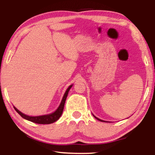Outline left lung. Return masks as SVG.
I'll return each instance as SVG.
<instances>
[{
	"instance_id": "1",
	"label": "left lung",
	"mask_w": 155,
	"mask_h": 155,
	"mask_svg": "<svg viewBox=\"0 0 155 155\" xmlns=\"http://www.w3.org/2000/svg\"><path fill=\"white\" fill-rule=\"evenodd\" d=\"M93 116H94V115H93ZM94 117L95 118H97V120H100V121H101V122H106V121H104V120H101V119H99V118H97V117H96V116H94Z\"/></svg>"
}]
</instances>
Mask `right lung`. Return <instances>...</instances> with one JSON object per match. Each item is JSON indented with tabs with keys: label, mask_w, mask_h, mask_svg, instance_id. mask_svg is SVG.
<instances>
[{
	"label": "right lung",
	"mask_w": 155,
	"mask_h": 155,
	"mask_svg": "<svg viewBox=\"0 0 155 155\" xmlns=\"http://www.w3.org/2000/svg\"><path fill=\"white\" fill-rule=\"evenodd\" d=\"M72 86H73V84H71V85H70L68 87V88L67 89V90L65 91L64 95H63L62 101H61V102L60 104V105H59V107H58V109H57L56 111H55L54 113H52V114H47V115L39 116H29L25 115V114H22V112H20L15 107H14V109H15V111L18 112V113L20 114V115L22 116L23 118H25V119H26V120H29V121H31V122L35 123V124H53V123L56 121L57 120H58L59 118L61 117V116L62 115L63 109H64L65 100H66L68 94L70 89L72 87Z\"/></svg>",
	"instance_id": "1"
}]
</instances>
